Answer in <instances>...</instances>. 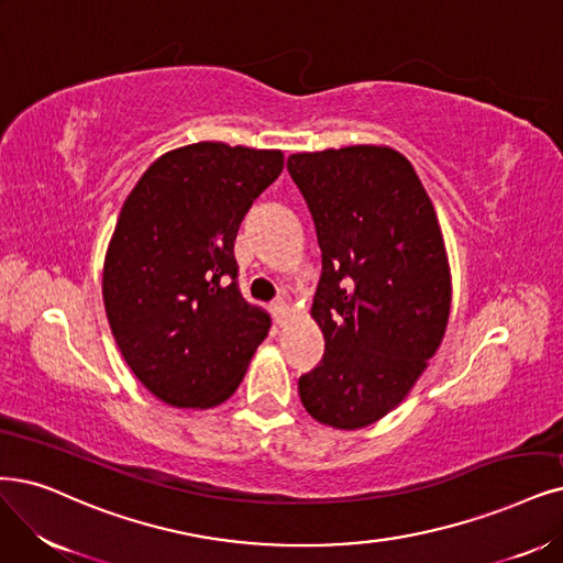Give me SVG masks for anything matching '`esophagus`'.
Masks as SVG:
<instances>
[{"label":"esophagus","instance_id":"esophagus-1","mask_svg":"<svg viewBox=\"0 0 563 563\" xmlns=\"http://www.w3.org/2000/svg\"><path fill=\"white\" fill-rule=\"evenodd\" d=\"M271 310H274V316L278 318V322L287 320L289 313H292V308H289V303L285 299H276L274 303H271Z\"/></svg>","mask_w":563,"mask_h":563}]
</instances>
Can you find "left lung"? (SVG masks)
<instances>
[{
	"mask_svg": "<svg viewBox=\"0 0 563 563\" xmlns=\"http://www.w3.org/2000/svg\"><path fill=\"white\" fill-rule=\"evenodd\" d=\"M287 169L322 250L310 318L324 355L299 378V397L320 424L364 429L408 397L443 343L452 276L441 224L389 145L295 153Z\"/></svg>",
	"mask_w": 563,
	"mask_h": 563,
	"instance_id": "left-lung-1",
	"label": "left lung"
}]
</instances>
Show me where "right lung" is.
<instances>
[{"label":"right lung","instance_id":"obj_1","mask_svg":"<svg viewBox=\"0 0 563 563\" xmlns=\"http://www.w3.org/2000/svg\"><path fill=\"white\" fill-rule=\"evenodd\" d=\"M283 151L199 141L157 157L122 203L103 257L113 339L174 408H213L241 385L271 320L236 287L234 241Z\"/></svg>","mask_w":563,"mask_h":563}]
</instances>
